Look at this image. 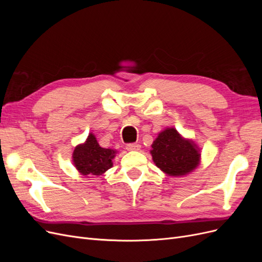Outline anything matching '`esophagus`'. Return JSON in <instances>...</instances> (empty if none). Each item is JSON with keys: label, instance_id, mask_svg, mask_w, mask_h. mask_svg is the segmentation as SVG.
Segmentation results:
<instances>
[{"label": "esophagus", "instance_id": "obj_1", "mask_svg": "<svg viewBox=\"0 0 262 262\" xmlns=\"http://www.w3.org/2000/svg\"><path fill=\"white\" fill-rule=\"evenodd\" d=\"M125 148L128 150H139L141 148V145L139 143H129L126 144Z\"/></svg>", "mask_w": 262, "mask_h": 262}]
</instances>
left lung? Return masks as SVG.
I'll return each instance as SVG.
<instances>
[{"mask_svg":"<svg viewBox=\"0 0 262 262\" xmlns=\"http://www.w3.org/2000/svg\"><path fill=\"white\" fill-rule=\"evenodd\" d=\"M155 165L168 176H185L200 163V148L182 138L175 128H167L155 139L150 149Z\"/></svg>","mask_w":262,"mask_h":262,"instance_id":"1","label":"left lung"}]
</instances>
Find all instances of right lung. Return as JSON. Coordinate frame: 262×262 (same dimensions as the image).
<instances>
[{"label": "right lung", "mask_w": 262, "mask_h": 262, "mask_svg": "<svg viewBox=\"0 0 262 262\" xmlns=\"http://www.w3.org/2000/svg\"><path fill=\"white\" fill-rule=\"evenodd\" d=\"M116 150L101 147L93 133H90L85 143L77 145L73 152V164L84 176H100L113 167Z\"/></svg>", "instance_id": "1"}]
</instances>
